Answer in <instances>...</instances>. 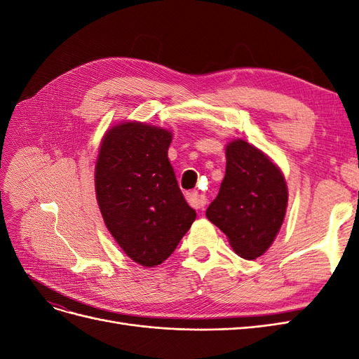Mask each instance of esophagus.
Returning a JSON list of instances; mask_svg holds the SVG:
<instances>
[{
	"label": "esophagus",
	"instance_id": "esophagus-1",
	"mask_svg": "<svg viewBox=\"0 0 359 359\" xmlns=\"http://www.w3.org/2000/svg\"><path fill=\"white\" fill-rule=\"evenodd\" d=\"M187 201H189V203L193 206L194 210H202L203 206L206 205V198L203 196V194H201L198 191L187 193Z\"/></svg>",
	"mask_w": 359,
	"mask_h": 359
}]
</instances>
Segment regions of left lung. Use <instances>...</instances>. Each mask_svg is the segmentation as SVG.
I'll return each mask as SVG.
<instances>
[{
	"label": "left lung",
	"mask_w": 359,
	"mask_h": 359,
	"mask_svg": "<svg viewBox=\"0 0 359 359\" xmlns=\"http://www.w3.org/2000/svg\"><path fill=\"white\" fill-rule=\"evenodd\" d=\"M283 173L262 151L233 139L226 145V173L206 217L244 259L262 256L274 243L287 208Z\"/></svg>",
	"instance_id": "1"
}]
</instances>
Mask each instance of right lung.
<instances>
[{"label": "right lung", "instance_id": "add662e5", "mask_svg": "<svg viewBox=\"0 0 359 359\" xmlns=\"http://www.w3.org/2000/svg\"><path fill=\"white\" fill-rule=\"evenodd\" d=\"M166 128L124 121L107 130L95 163V196L107 231L133 262L153 268L196 219L168 158Z\"/></svg>", "mask_w": 359, "mask_h": 359}]
</instances>
